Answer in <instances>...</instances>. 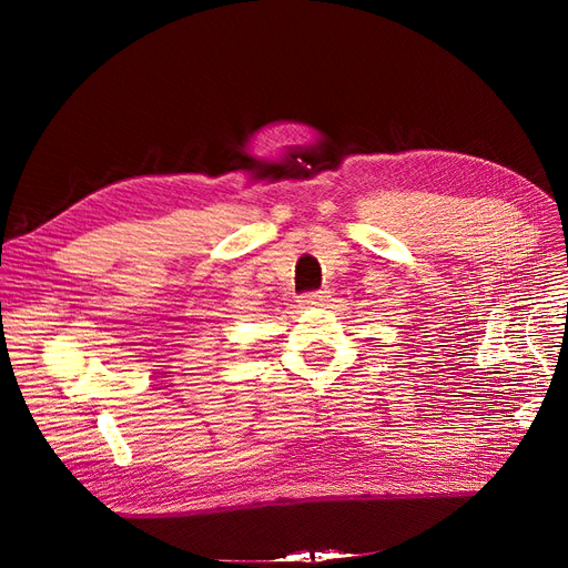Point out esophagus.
I'll list each match as a JSON object with an SVG mask.
<instances>
[{"label":"esophagus","instance_id":"esophagus-1","mask_svg":"<svg viewBox=\"0 0 568 568\" xmlns=\"http://www.w3.org/2000/svg\"><path fill=\"white\" fill-rule=\"evenodd\" d=\"M326 296H329V290H317V292H308V294H304L302 300H300V304L304 306V308H313V306H320Z\"/></svg>","mask_w":568,"mask_h":568}]
</instances>
